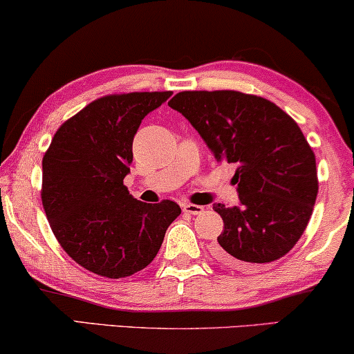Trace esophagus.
Here are the masks:
<instances>
[{
    "label": "esophagus",
    "mask_w": 354,
    "mask_h": 354,
    "mask_svg": "<svg viewBox=\"0 0 354 354\" xmlns=\"http://www.w3.org/2000/svg\"><path fill=\"white\" fill-rule=\"evenodd\" d=\"M183 212H188V214H201L203 211H205V207L200 206V205H192V203H185V205L182 206Z\"/></svg>",
    "instance_id": "1"
}]
</instances>
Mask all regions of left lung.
<instances>
[{"instance_id": "8db88e82", "label": "left lung", "mask_w": 354, "mask_h": 354, "mask_svg": "<svg viewBox=\"0 0 354 354\" xmlns=\"http://www.w3.org/2000/svg\"><path fill=\"white\" fill-rule=\"evenodd\" d=\"M217 161L236 164L239 206L214 203L224 221L212 254L234 269L272 263L306 229L317 196L316 158L298 124L269 100L240 91H180L169 101Z\"/></svg>"}]
</instances>
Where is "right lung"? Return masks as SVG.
I'll return each mask as SVG.
<instances>
[{"instance_id": "obj_1", "label": "right lung", "mask_w": 354, "mask_h": 354, "mask_svg": "<svg viewBox=\"0 0 354 354\" xmlns=\"http://www.w3.org/2000/svg\"><path fill=\"white\" fill-rule=\"evenodd\" d=\"M171 91L109 95L57 129L43 158L41 201L51 230L82 268L103 277H129L156 258L177 203H142L124 178L137 130Z\"/></svg>"}]
</instances>
